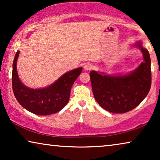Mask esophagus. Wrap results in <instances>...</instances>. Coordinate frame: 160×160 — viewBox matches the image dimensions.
Here are the masks:
<instances>
[{"label":"esophagus","mask_w":160,"mask_h":160,"mask_svg":"<svg viewBox=\"0 0 160 160\" xmlns=\"http://www.w3.org/2000/svg\"><path fill=\"white\" fill-rule=\"evenodd\" d=\"M92 67H93V65H92L91 63L88 62V63H86V64L84 65V68L85 71H90V70L92 69Z\"/></svg>","instance_id":"esophagus-1"}]
</instances>
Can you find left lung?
Listing matches in <instances>:
<instances>
[{"label":"left lung","instance_id":"8db88e82","mask_svg":"<svg viewBox=\"0 0 160 160\" xmlns=\"http://www.w3.org/2000/svg\"><path fill=\"white\" fill-rule=\"evenodd\" d=\"M143 53L144 62L134 71L124 76H109L92 71L89 73L94 97L109 112L124 113L134 109L148 95L152 84L151 60L141 42L135 44Z\"/></svg>","mask_w":160,"mask_h":160}]
</instances>
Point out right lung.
<instances>
[{
	"label": "right lung",
	"mask_w": 160,
	"mask_h": 160,
	"mask_svg": "<svg viewBox=\"0 0 160 160\" xmlns=\"http://www.w3.org/2000/svg\"><path fill=\"white\" fill-rule=\"evenodd\" d=\"M19 51L13 62L12 88L14 96L22 106L37 115H49L60 111L69 100L71 87L82 73V68L63 74L50 86L42 89H31L24 85L18 77L17 61Z\"/></svg>",
	"instance_id": "obj_1"
}]
</instances>
